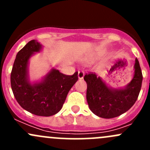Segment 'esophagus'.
<instances>
[{
    "instance_id": "esophagus-1",
    "label": "esophagus",
    "mask_w": 150,
    "mask_h": 150,
    "mask_svg": "<svg viewBox=\"0 0 150 150\" xmlns=\"http://www.w3.org/2000/svg\"><path fill=\"white\" fill-rule=\"evenodd\" d=\"M84 75H85V73L83 72H82V71H79V72H78V78H79L80 80L83 79V77H84Z\"/></svg>"
}]
</instances>
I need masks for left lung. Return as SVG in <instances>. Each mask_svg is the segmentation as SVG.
I'll return each mask as SVG.
<instances>
[{
	"instance_id": "1",
	"label": "left lung",
	"mask_w": 150,
	"mask_h": 150,
	"mask_svg": "<svg viewBox=\"0 0 150 150\" xmlns=\"http://www.w3.org/2000/svg\"><path fill=\"white\" fill-rule=\"evenodd\" d=\"M134 77L122 88L108 86L95 73L84 76L87 83L86 99L91 111L102 118H113L128 111L137 100L142 87V70L136 58Z\"/></svg>"
}]
</instances>
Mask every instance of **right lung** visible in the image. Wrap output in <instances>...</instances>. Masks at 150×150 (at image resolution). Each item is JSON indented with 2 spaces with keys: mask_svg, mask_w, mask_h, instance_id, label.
Masks as SVG:
<instances>
[{
  "mask_svg": "<svg viewBox=\"0 0 150 150\" xmlns=\"http://www.w3.org/2000/svg\"><path fill=\"white\" fill-rule=\"evenodd\" d=\"M43 46L38 40L28 42L16 54L11 73V89L19 105L38 116L54 115L62 108L68 92L77 82L78 72L66 75L52 67L40 81H31L30 59Z\"/></svg>",
  "mask_w": 150,
  "mask_h": 150,
  "instance_id": "right-lung-1",
  "label": "right lung"
}]
</instances>
